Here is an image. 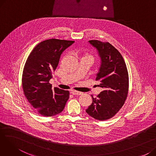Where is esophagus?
Wrapping results in <instances>:
<instances>
[{"label":"esophagus","mask_w":156,"mask_h":156,"mask_svg":"<svg viewBox=\"0 0 156 156\" xmlns=\"http://www.w3.org/2000/svg\"><path fill=\"white\" fill-rule=\"evenodd\" d=\"M71 94L73 95H81L83 93L81 92H78V91H76V90H72L71 91Z\"/></svg>","instance_id":"esophagus-1"}]
</instances>
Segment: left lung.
Returning a JSON list of instances; mask_svg holds the SVG:
<instances>
[{
  "mask_svg": "<svg viewBox=\"0 0 156 156\" xmlns=\"http://www.w3.org/2000/svg\"><path fill=\"white\" fill-rule=\"evenodd\" d=\"M96 49L101 60L96 80L100 81L103 90L94 98L86 109L89 116L103 121L113 117L119 111L126 99L129 79L125 62L117 49L108 42L89 40Z\"/></svg>",
  "mask_w": 156,
  "mask_h": 156,
  "instance_id": "1",
  "label": "left lung"
}]
</instances>
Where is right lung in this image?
Listing matches in <instances>:
<instances>
[{"mask_svg": "<svg viewBox=\"0 0 156 156\" xmlns=\"http://www.w3.org/2000/svg\"><path fill=\"white\" fill-rule=\"evenodd\" d=\"M74 42L54 38L41 42L31 51L24 65L22 77L24 95L33 108L43 116L61 113L69 99V91L52 88L49 81L62 53Z\"/></svg>", "mask_w": 156, "mask_h": 156, "instance_id": "add662e5", "label": "right lung"}]
</instances>
